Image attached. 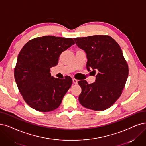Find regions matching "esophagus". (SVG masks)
Wrapping results in <instances>:
<instances>
[{"instance_id":"esophagus-1","label":"esophagus","mask_w":146,"mask_h":146,"mask_svg":"<svg viewBox=\"0 0 146 146\" xmlns=\"http://www.w3.org/2000/svg\"><path fill=\"white\" fill-rule=\"evenodd\" d=\"M72 82H73L74 84H77L78 83V80H76V79H75V78H73L72 79Z\"/></svg>"}]
</instances>
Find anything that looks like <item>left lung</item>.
<instances>
[{
    "mask_svg": "<svg viewBox=\"0 0 146 146\" xmlns=\"http://www.w3.org/2000/svg\"><path fill=\"white\" fill-rule=\"evenodd\" d=\"M77 46L85 51L87 69L96 73L94 83L79 81L81 87L79 101L87 108L104 111L120 96L128 77L127 64L120 46L109 36L95 35L74 38ZM92 71V72H93Z\"/></svg>",
    "mask_w": 146,
    "mask_h": 146,
    "instance_id": "8db88e82",
    "label": "left lung"
}]
</instances>
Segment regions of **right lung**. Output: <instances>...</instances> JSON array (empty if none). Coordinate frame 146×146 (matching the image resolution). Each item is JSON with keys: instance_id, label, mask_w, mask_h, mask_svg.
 <instances>
[{"instance_id": "obj_1", "label": "right lung", "mask_w": 146, "mask_h": 146, "mask_svg": "<svg viewBox=\"0 0 146 146\" xmlns=\"http://www.w3.org/2000/svg\"><path fill=\"white\" fill-rule=\"evenodd\" d=\"M74 44L72 38L45 36L29 40L22 48L14 77L20 93L31 108L49 112L59 107L72 80L69 76L53 77L50 68L57 65L62 52Z\"/></svg>"}]
</instances>
